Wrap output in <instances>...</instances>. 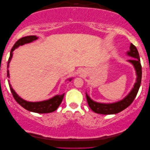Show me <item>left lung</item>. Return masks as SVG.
<instances>
[{
	"label": "left lung",
	"mask_w": 150,
	"mask_h": 150,
	"mask_svg": "<svg viewBox=\"0 0 150 150\" xmlns=\"http://www.w3.org/2000/svg\"><path fill=\"white\" fill-rule=\"evenodd\" d=\"M129 56L133 57L132 59L129 60V62H130L134 65L135 69L137 71V82L134 84V88L132 89V91L130 92V93L126 96L124 99L121 100L120 102H115L112 104H102L96 102L92 100L90 98L87 93H86V98H87V103L89 104V107L93 112L96 113L103 114V115H110V114H116L118 113L123 110L126 109L127 107H128L132 102L134 101V98H136L138 93L139 87H140L141 83V77H142V67L141 65L140 57L138 50L136 48V46L132 44H130V51L127 53Z\"/></svg>",
	"instance_id": "left-lung-1"
}]
</instances>
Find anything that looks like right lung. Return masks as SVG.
Here are the masks:
<instances>
[{"mask_svg": "<svg viewBox=\"0 0 150 150\" xmlns=\"http://www.w3.org/2000/svg\"><path fill=\"white\" fill-rule=\"evenodd\" d=\"M38 38L36 36L34 35H30V36H26L22 38L20 40H18L17 42H16V44H14L13 48H11V52H10V57L8 60L7 63V68H9V64L11 61L12 55H13V51L15 50L16 48H18L19 46H22L25 44H28L33 41L36 40ZM7 77H9V69H7ZM71 79H69V81H71ZM9 85L10 87V90H11L12 95H13L14 99L16 100V101L20 104V106H22V107L25 108V109L29 110V111H32L34 112H38V113H48V112H52L54 110L57 109V108L59 107L60 105L61 102L63 99V96L64 94L62 95H58L54 96V98H51V99L48 100H46V101H42V102H27L26 100L22 99L21 98H20L19 96L17 95V93H16L15 91L12 89L11 85H10L9 81Z\"/></svg>", "mask_w": 150, "mask_h": 150, "instance_id": "add662e5", "label": "right lung"}]
</instances>
